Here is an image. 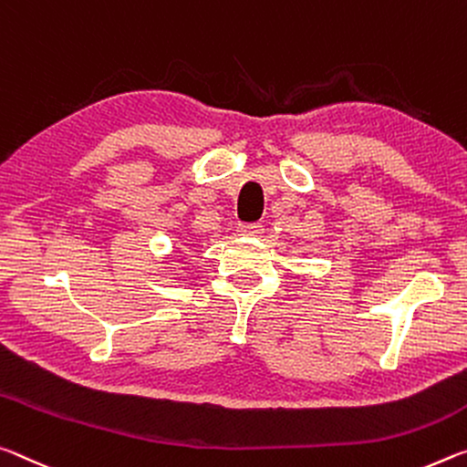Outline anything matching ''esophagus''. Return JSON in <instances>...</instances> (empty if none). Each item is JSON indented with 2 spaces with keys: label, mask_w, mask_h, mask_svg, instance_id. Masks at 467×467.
Returning <instances> with one entry per match:
<instances>
[{
  "label": "esophagus",
  "mask_w": 467,
  "mask_h": 467,
  "mask_svg": "<svg viewBox=\"0 0 467 467\" xmlns=\"http://www.w3.org/2000/svg\"><path fill=\"white\" fill-rule=\"evenodd\" d=\"M265 232L263 223H238L240 235H261Z\"/></svg>",
  "instance_id": "34e87169"
}]
</instances>
